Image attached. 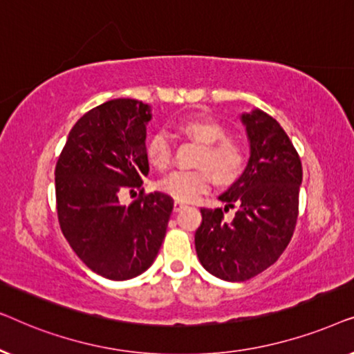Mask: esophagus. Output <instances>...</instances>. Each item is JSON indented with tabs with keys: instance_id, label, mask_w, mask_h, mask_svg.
I'll return each mask as SVG.
<instances>
[{
	"instance_id": "esophagus-1",
	"label": "esophagus",
	"mask_w": 354,
	"mask_h": 354,
	"mask_svg": "<svg viewBox=\"0 0 354 354\" xmlns=\"http://www.w3.org/2000/svg\"><path fill=\"white\" fill-rule=\"evenodd\" d=\"M185 206H187L185 203H182V201H174V211H176V212L182 211Z\"/></svg>"
}]
</instances>
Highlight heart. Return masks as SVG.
Instances as JSON below:
<instances>
[{"mask_svg": "<svg viewBox=\"0 0 354 354\" xmlns=\"http://www.w3.org/2000/svg\"><path fill=\"white\" fill-rule=\"evenodd\" d=\"M177 130L203 145L198 158V171H176L159 182V188L177 201H195L209 190L211 180L219 185H232L243 176L248 154L235 140L227 138V129L212 118H190L178 122ZM147 158L156 169H166L172 159V147L164 132L148 138Z\"/></svg>", "mask_w": 354, "mask_h": 354, "instance_id": "heart-1", "label": "heart"}]
</instances>
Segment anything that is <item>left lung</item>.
Masks as SVG:
<instances>
[{
  "instance_id": "1",
  "label": "left lung",
  "mask_w": 354,
  "mask_h": 354,
  "mask_svg": "<svg viewBox=\"0 0 354 354\" xmlns=\"http://www.w3.org/2000/svg\"><path fill=\"white\" fill-rule=\"evenodd\" d=\"M251 156L243 176L219 196L227 206L201 207L195 248L207 272L227 282H243L272 266L287 248L298 219L303 169L292 140L269 114L241 115ZM236 207V217L223 211Z\"/></svg>"
}]
</instances>
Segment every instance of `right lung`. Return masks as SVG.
Wrapping results in <instances>:
<instances>
[{
	"instance_id": "right-lung-1",
	"label": "right lung",
	"mask_w": 354,
	"mask_h": 354,
	"mask_svg": "<svg viewBox=\"0 0 354 354\" xmlns=\"http://www.w3.org/2000/svg\"><path fill=\"white\" fill-rule=\"evenodd\" d=\"M149 106L119 98L77 120L55 169L56 209L62 234L86 268L111 280L145 272L161 248L174 201L145 193ZM140 190L127 207L124 189Z\"/></svg>"
}]
</instances>
